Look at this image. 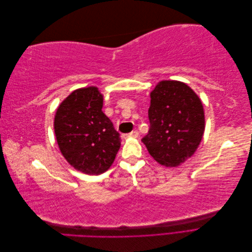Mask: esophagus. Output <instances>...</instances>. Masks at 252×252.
<instances>
[{
  "label": "esophagus",
  "mask_w": 252,
  "mask_h": 252,
  "mask_svg": "<svg viewBox=\"0 0 252 252\" xmlns=\"http://www.w3.org/2000/svg\"><path fill=\"white\" fill-rule=\"evenodd\" d=\"M139 136V132L134 130V131H131L130 133H125L123 134V139H128V138H138Z\"/></svg>",
  "instance_id": "esophagus-1"
}]
</instances>
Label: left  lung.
Segmentation results:
<instances>
[{
    "label": "left lung",
    "mask_w": 252,
    "mask_h": 252,
    "mask_svg": "<svg viewBox=\"0 0 252 252\" xmlns=\"http://www.w3.org/2000/svg\"><path fill=\"white\" fill-rule=\"evenodd\" d=\"M150 97V127L142 142L158 163L179 166L194 154L202 141V102L191 88L179 81L159 82Z\"/></svg>",
    "instance_id": "left-lung-1"
}]
</instances>
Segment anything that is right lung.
Wrapping results in <instances>:
<instances>
[{
	"instance_id": "right-lung-1",
	"label": "right lung",
	"mask_w": 252,
	"mask_h": 252,
	"mask_svg": "<svg viewBox=\"0 0 252 252\" xmlns=\"http://www.w3.org/2000/svg\"><path fill=\"white\" fill-rule=\"evenodd\" d=\"M96 87L74 90L59 106L55 133L61 152L75 169L87 174L107 170L121 146L120 133L102 111Z\"/></svg>"
}]
</instances>
